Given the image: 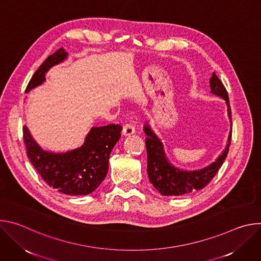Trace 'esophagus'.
Here are the masks:
<instances>
[{"instance_id":"34e87169","label":"esophagus","mask_w":261,"mask_h":261,"mask_svg":"<svg viewBox=\"0 0 261 261\" xmlns=\"http://www.w3.org/2000/svg\"><path fill=\"white\" fill-rule=\"evenodd\" d=\"M123 135L124 136H130L132 134L135 133V128L133 125L131 124H126L124 127H123Z\"/></svg>"}]
</instances>
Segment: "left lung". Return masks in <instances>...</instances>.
<instances>
[{"instance_id": "obj_1", "label": "left lung", "mask_w": 261, "mask_h": 261, "mask_svg": "<svg viewBox=\"0 0 261 261\" xmlns=\"http://www.w3.org/2000/svg\"><path fill=\"white\" fill-rule=\"evenodd\" d=\"M211 93L224 99L227 104L228 118L231 122V109L227 91L214 72L210 80ZM143 131L146 134L145 146L147 153V175L151 184L164 196H179L201 190L213 179L223 162L226 159L231 142L232 127L228 135L226 147L222 154L206 167L196 170H182L172 165L166 157L161 139L155 134L151 126L145 124Z\"/></svg>"}]
</instances>
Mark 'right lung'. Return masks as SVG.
<instances>
[{
	"instance_id": "right-lung-1",
	"label": "right lung",
	"mask_w": 261,
	"mask_h": 261,
	"mask_svg": "<svg viewBox=\"0 0 261 261\" xmlns=\"http://www.w3.org/2000/svg\"><path fill=\"white\" fill-rule=\"evenodd\" d=\"M64 48L50 55L37 69L31 79L25 93L45 82L47 71L67 59ZM122 126L110 124L92 127L82 146L66 153L44 151L23 126V140L30 162L44 181L67 195H88L94 192L105 178L108 161L114 146L121 138Z\"/></svg>"
}]
</instances>
